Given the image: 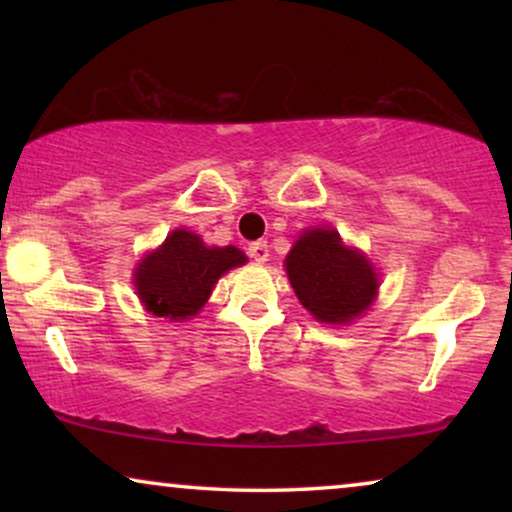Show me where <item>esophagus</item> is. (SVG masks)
I'll use <instances>...</instances> for the list:
<instances>
[{"label": "esophagus", "instance_id": "obj_1", "mask_svg": "<svg viewBox=\"0 0 512 512\" xmlns=\"http://www.w3.org/2000/svg\"><path fill=\"white\" fill-rule=\"evenodd\" d=\"M249 256L254 258L256 263H265L268 261V242L265 240H256V242H251L249 244Z\"/></svg>", "mask_w": 512, "mask_h": 512}]
</instances>
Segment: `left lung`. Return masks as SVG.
I'll use <instances>...</instances> for the list:
<instances>
[{
	"label": "left lung",
	"instance_id": "1",
	"mask_svg": "<svg viewBox=\"0 0 512 512\" xmlns=\"http://www.w3.org/2000/svg\"><path fill=\"white\" fill-rule=\"evenodd\" d=\"M286 272L305 310L326 324H347L375 300L377 275L335 230H307L286 256Z\"/></svg>",
	"mask_w": 512,
	"mask_h": 512
}]
</instances>
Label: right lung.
I'll use <instances>...</instances> for the list:
<instances>
[{"mask_svg": "<svg viewBox=\"0 0 512 512\" xmlns=\"http://www.w3.org/2000/svg\"><path fill=\"white\" fill-rule=\"evenodd\" d=\"M247 263L235 247H205L198 235L174 230L163 247L139 263L135 286L156 317L188 319L207 303L223 272Z\"/></svg>", "mask_w": 512, "mask_h": 512, "instance_id": "1", "label": "right lung"}]
</instances>
